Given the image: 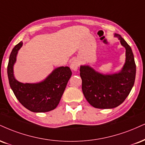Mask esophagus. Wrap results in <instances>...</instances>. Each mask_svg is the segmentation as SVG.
Wrapping results in <instances>:
<instances>
[{
    "instance_id": "esophagus-1",
    "label": "esophagus",
    "mask_w": 145,
    "mask_h": 145,
    "mask_svg": "<svg viewBox=\"0 0 145 145\" xmlns=\"http://www.w3.org/2000/svg\"><path fill=\"white\" fill-rule=\"evenodd\" d=\"M78 67H79V61H78V59H73L70 63L71 69L74 71H76L78 69Z\"/></svg>"
}]
</instances>
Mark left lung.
<instances>
[{"label": "left lung", "mask_w": 145, "mask_h": 145, "mask_svg": "<svg viewBox=\"0 0 145 145\" xmlns=\"http://www.w3.org/2000/svg\"><path fill=\"white\" fill-rule=\"evenodd\" d=\"M114 36L125 48V61L119 72L103 74L89 65L80 66L84 95L92 107L98 109H113L121 105L135 81L136 64L131 47L120 35L115 34Z\"/></svg>", "instance_id": "obj_1"}]
</instances>
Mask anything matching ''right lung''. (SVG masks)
Listing matches in <instances>:
<instances>
[{
  "label": "right lung",
  "mask_w": 145,
  "mask_h": 145,
  "mask_svg": "<svg viewBox=\"0 0 145 145\" xmlns=\"http://www.w3.org/2000/svg\"><path fill=\"white\" fill-rule=\"evenodd\" d=\"M22 45V42L17 44L12 50L9 57L7 74L11 88L17 100L28 110L35 113L53 110L59 103L72 74L70 68L63 66L56 68L40 82H20L14 76L13 66Z\"/></svg>",
  "instance_id": "right-lung-1"
}]
</instances>
